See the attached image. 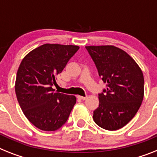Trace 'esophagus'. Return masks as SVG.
<instances>
[{"label":"esophagus","mask_w":157,"mask_h":157,"mask_svg":"<svg viewBox=\"0 0 157 157\" xmlns=\"http://www.w3.org/2000/svg\"><path fill=\"white\" fill-rule=\"evenodd\" d=\"M78 98L80 99H82V100H86V99H87V96H80V95H78Z\"/></svg>","instance_id":"obj_1"}]
</instances>
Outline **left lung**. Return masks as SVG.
<instances>
[{
  "label": "left lung",
  "mask_w": 157,
  "mask_h": 157,
  "mask_svg": "<svg viewBox=\"0 0 157 157\" xmlns=\"http://www.w3.org/2000/svg\"><path fill=\"white\" fill-rule=\"evenodd\" d=\"M107 89L99 94L93 120L100 128L116 131L136 116L144 99L142 71L125 51L114 46H86Z\"/></svg>",
  "instance_id": "obj_1"
}]
</instances>
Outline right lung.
<instances>
[{
  "label": "right lung",
  "mask_w": 157,
  "mask_h": 157,
  "mask_svg": "<svg viewBox=\"0 0 157 157\" xmlns=\"http://www.w3.org/2000/svg\"><path fill=\"white\" fill-rule=\"evenodd\" d=\"M78 49L73 45L44 44L21 61L15 82L17 99L25 117L38 129L58 130L76 103L75 95L55 92L52 86Z\"/></svg>",
  "instance_id": "add662e5"
}]
</instances>
